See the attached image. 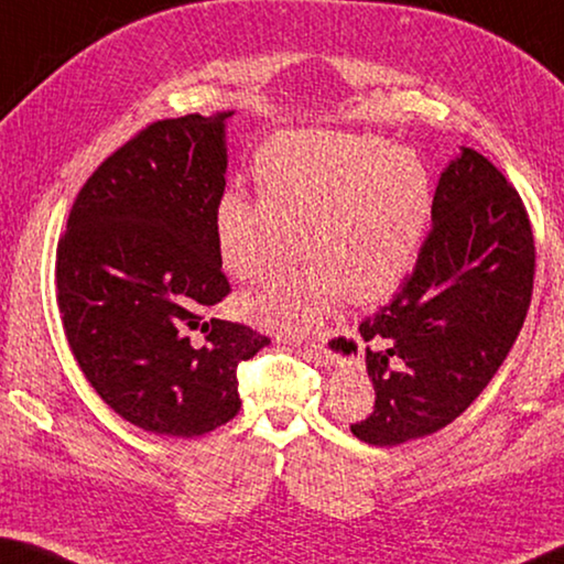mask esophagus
Returning <instances> with one entry per match:
<instances>
[{"label":"esophagus","instance_id":"1","mask_svg":"<svg viewBox=\"0 0 564 564\" xmlns=\"http://www.w3.org/2000/svg\"><path fill=\"white\" fill-rule=\"evenodd\" d=\"M305 350L311 352V356H321V358H333L330 356V343H328V336H321L316 343H311V346H305Z\"/></svg>","mask_w":564,"mask_h":564}]
</instances>
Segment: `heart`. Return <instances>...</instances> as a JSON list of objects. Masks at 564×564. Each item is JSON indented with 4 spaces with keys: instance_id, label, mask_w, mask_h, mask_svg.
<instances>
[{
    "instance_id": "b5f03b06",
    "label": "heart",
    "mask_w": 564,
    "mask_h": 564,
    "mask_svg": "<svg viewBox=\"0 0 564 564\" xmlns=\"http://www.w3.org/2000/svg\"><path fill=\"white\" fill-rule=\"evenodd\" d=\"M259 198L228 188L214 214L226 271L259 283L293 269L305 243L311 269L246 299L263 328L303 336L346 295L373 303L413 269L435 191L417 154L370 133L291 131L253 166Z\"/></svg>"
}]
</instances>
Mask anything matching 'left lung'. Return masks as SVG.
<instances>
[{
	"label": "left lung",
	"mask_w": 564,
	"mask_h": 564,
	"mask_svg": "<svg viewBox=\"0 0 564 564\" xmlns=\"http://www.w3.org/2000/svg\"><path fill=\"white\" fill-rule=\"evenodd\" d=\"M532 279L534 238L520 194L463 147L437 181L413 273L358 328L376 405L352 435L400 445L465 413L508 358Z\"/></svg>",
	"instance_id": "8db88e82"
}]
</instances>
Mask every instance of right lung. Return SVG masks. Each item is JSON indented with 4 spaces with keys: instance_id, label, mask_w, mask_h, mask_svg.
Instances as JSON below:
<instances>
[{
    "instance_id": "1",
    "label": "right lung",
    "mask_w": 564,
    "mask_h": 564,
    "mask_svg": "<svg viewBox=\"0 0 564 564\" xmlns=\"http://www.w3.org/2000/svg\"><path fill=\"white\" fill-rule=\"evenodd\" d=\"M231 113L141 129L82 186L56 246V303L82 373L156 435L196 437L236 417L238 362L271 343L208 318L231 291L214 231Z\"/></svg>"
}]
</instances>
